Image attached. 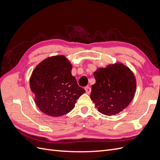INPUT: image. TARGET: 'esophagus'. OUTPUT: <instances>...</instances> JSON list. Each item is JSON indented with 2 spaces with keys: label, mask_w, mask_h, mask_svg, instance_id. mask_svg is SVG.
<instances>
[{
  "label": "esophagus",
  "mask_w": 160,
  "mask_h": 160,
  "mask_svg": "<svg viewBox=\"0 0 160 160\" xmlns=\"http://www.w3.org/2000/svg\"><path fill=\"white\" fill-rule=\"evenodd\" d=\"M85 91H86V93H88V94H89V93H91V89L90 88H89V87H85Z\"/></svg>",
  "instance_id": "1"
}]
</instances>
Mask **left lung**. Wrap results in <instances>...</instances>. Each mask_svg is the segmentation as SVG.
Here are the masks:
<instances>
[{
    "label": "left lung",
    "mask_w": 160,
    "mask_h": 160,
    "mask_svg": "<svg viewBox=\"0 0 160 160\" xmlns=\"http://www.w3.org/2000/svg\"><path fill=\"white\" fill-rule=\"evenodd\" d=\"M96 80L91 87V99L99 112L116 115L132 102L136 90V79L128 67L119 62L98 68L93 73Z\"/></svg>",
    "instance_id": "8db88e82"
}]
</instances>
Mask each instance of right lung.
<instances>
[{
	"instance_id": "1",
	"label": "right lung",
	"mask_w": 160,
	"mask_h": 160,
	"mask_svg": "<svg viewBox=\"0 0 160 160\" xmlns=\"http://www.w3.org/2000/svg\"><path fill=\"white\" fill-rule=\"evenodd\" d=\"M72 65L65 55L47 57L38 64L30 78L35 103L42 113L60 117L74 108L83 88L71 74Z\"/></svg>"
}]
</instances>
